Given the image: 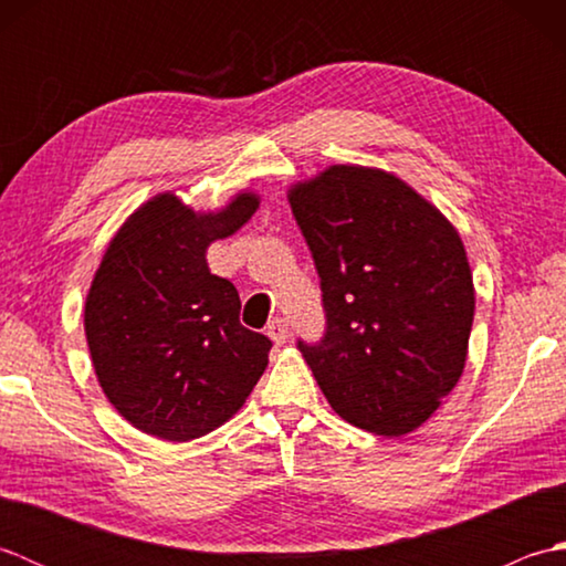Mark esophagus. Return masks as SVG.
<instances>
[{"label": "esophagus", "mask_w": 566, "mask_h": 566, "mask_svg": "<svg viewBox=\"0 0 566 566\" xmlns=\"http://www.w3.org/2000/svg\"><path fill=\"white\" fill-rule=\"evenodd\" d=\"M268 335H270L274 345H284L286 340H290V335H292L290 323H286L284 318H272L270 326H268Z\"/></svg>", "instance_id": "esophagus-1"}]
</instances>
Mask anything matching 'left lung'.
I'll use <instances>...</instances> for the list:
<instances>
[{
    "mask_svg": "<svg viewBox=\"0 0 566 566\" xmlns=\"http://www.w3.org/2000/svg\"><path fill=\"white\" fill-rule=\"evenodd\" d=\"M321 276L326 331L298 340L347 423L399 438L460 381L474 284L460 235L399 177L333 165L290 195Z\"/></svg>",
    "mask_w": 566,
    "mask_h": 566,
    "instance_id": "8db88e82",
    "label": "left lung"
}]
</instances>
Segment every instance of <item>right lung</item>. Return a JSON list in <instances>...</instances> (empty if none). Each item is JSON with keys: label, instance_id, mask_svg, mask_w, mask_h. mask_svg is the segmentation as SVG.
I'll list each match as a JSON object with an SVG mask.
<instances>
[{"label": "right lung", "instance_id": "obj_1", "mask_svg": "<svg viewBox=\"0 0 566 566\" xmlns=\"http://www.w3.org/2000/svg\"><path fill=\"white\" fill-rule=\"evenodd\" d=\"M255 209V195H238L219 213L160 195L104 252L84 333L106 399L148 436H207L245 403L268 367L272 340L240 326L235 286L207 264L213 240L233 235Z\"/></svg>", "mask_w": 566, "mask_h": 566}]
</instances>
